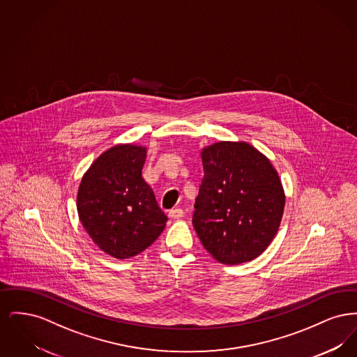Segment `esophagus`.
I'll return each mask as SVG.
<instances>
[{
	"label": "esophagus",
	"mask_w": 357,
	"mask_h": 357,
	"mask_svg": "<svg viewBox=\"0 0 357 357\" xmlns=\"http://www.w3.org/2000/svg\"><path fill=\"white\" fill-rule=\"evenodd\" d=\"M185 215V211L182 208H172L169 211V217L174 218V220H179Z\"/></svg>",
	"instance_id": "obj_1"
}]
</instances>
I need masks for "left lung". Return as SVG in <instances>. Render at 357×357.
I'll return each mask as SVG.
<instances>
[{"label":"left lung","mask_w":357,"mask_h":357,"mask_svg":"<svg viewBox=\"0 0 357 357\" xmlns=\"http://www.w3.org/2000/svg\"><path fill=\"white\" fill-rule=\"evenodd\" d=\"M201 158L194 229L218 262H249L272 243L282 220L285 191L278 172L248 142H217L204 147Z\"/></svg>","instance_id":"1"}]
</instances>
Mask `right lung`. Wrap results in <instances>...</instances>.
Returning <instances> with one entry per match:
<instances>
[{"label": "right lung", "mask_w": 357, "mask_h": 357, "mask_svg": "<svg viewBox=\"0 0 357 357\" xmlns=\"http://www.w3.org/2000/svg\"><path fill=\"white\" fill-rule=\"evenodd\" d=\"M147 147L116 144L95 159L77 190L76 206L85 231L108 255L127 259L151 246L167 217L142 170Z\"/></svg>", "instance_id": "1"}]
</instances>
